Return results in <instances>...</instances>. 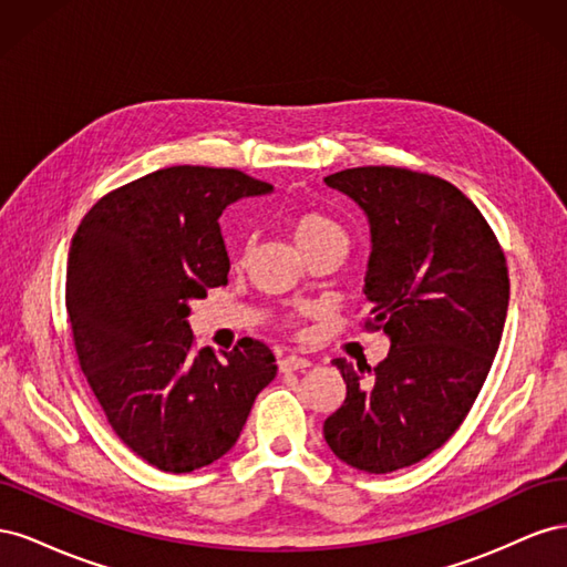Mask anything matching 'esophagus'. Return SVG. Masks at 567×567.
I'll return each mask as SVG.
<instances>
[{"mask_svg": "<svg viewBox=\"0 0 567 567\" xmlns=\"http://www.w3.org/2000/svg\"><path fill=\"white\" fill-rule=\"evenodd\" d=\"M310 364H312L310 359L298 357V354H288V357L279 359V369H281L284 373H288V371H300V369H307Z\"/></svg>", "mask_w": 567, "mask_h": 567, "instance_id": "obj_1", "label": "esophagus"}]
</instances>
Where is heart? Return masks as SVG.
Masks as SVG:
<instances>
[{"label": "heart", "instance_id": "b5f03b06", "mask_svg": "<svg viewBox=\"0 0 567 567\" xmlns=\"http://www.w3.org/2000/svg\"><path fill=\"white\" fill-rule=\"evenodd\" d=\"M290 231H293L296 244L310 252L315 248L323 246H338L342 250H348L350 246V236L346 227L338 225V221L329 215L317 213V210H302L290 217Z\"/></svg>", "mask_w": 567, "mask_h": 567}]
</instances>
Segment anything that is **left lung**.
<instances>
[{
	"mask_svg": "<svg viewBox=\"0 0 567 567\" xmlns=\"http://www.w3.org/2000/svg\"><path fill=\"white\" fill-rule=\"evenodd\" d=\"M364 210L369 329L379 367L333 359L346 402L323 437L348 466L392 473L440 450L492 369L508 310V269L487 219L458 188L406 167H352L323 179Z\"/></svg>",
	"mask_w": 567,
	"mask_h": 567,
	"instance_id": "left-lung-1",
	"label": "left lung"
}]
</instances>
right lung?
<instances>
[{"mask_svg": "<svg viewBox=\"0 0 567 567\" xmlns=\"http://www.w3.org/2000/svg\"><path fill=\"white\" fill-rule=\"evenodd\" d=\"M271 184L238 169L175 165L106 194L68 252L65 310L80 369L127 447L165 473L225 456L277 375L260 340L196 350L192 300L227 286V205Z\"/></svg>", "mask_w": 567, "mask_h": 567, "instance_id": "right-lung-1", "label": "right lung"}]
</instances>
